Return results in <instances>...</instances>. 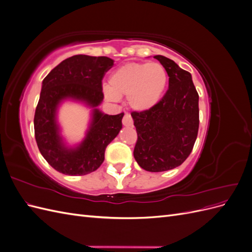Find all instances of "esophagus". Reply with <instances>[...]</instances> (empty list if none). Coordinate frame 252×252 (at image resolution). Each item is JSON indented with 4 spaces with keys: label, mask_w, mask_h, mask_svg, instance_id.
Instances as JSON below:
<instances>
[{
    "label": "esophagus",
    "mask_w": 252,
    "mask_h": 252,
    "mask_svg": "<svg viewBox=\"0 0 252 252\" xmlns=\"http://www.w3.org/2000/svg\"><path fill=\"white\" fill-rule=\"evenodd\" d=\"M133 124V121L131 119V117L129 116V114H125L124 118H123V125L126 127H130Z\"/></svg>",
    "instance_id": "esophagus-1"
}]
</instances>
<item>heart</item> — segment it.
<instances>
[{
    "mask_svg": "<svg viewBox=\"0 0 252 252\" xmlns=\"http://www.w3.org/2000/svg\"><path fill=\"white\" fill-rule=\"evenodd\" d=\"M167 84L168 74L161 63H129L110 74L103 94L109 102H118L120 97L126 96L129 108L145 112L161 101Z\"/></svg>",
    "mask_w": 252,
    "mask_h": 252,
    "instance_id": "obj_1",
    "label": "heart"
}]
</instances>
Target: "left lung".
Instances as JSON below:
<instances>
[{"mask_svg": "<svg viewBox=\"0 0 252 252\" xmlns=\"http://www.w3.org/2000/svg\"><path fill=\"white\" fill-rule=\"evenodd\" d=\"M169 77V88L154 108L133 111L138 133L133 157L141 168L167 171L180 166L191 152L199 131V94L191 74L164 56H155Z\"/></svg>", "mask_w": 252, "mask_h": 252, "instance_id": "1", "label": "left lung"}]
</instances>
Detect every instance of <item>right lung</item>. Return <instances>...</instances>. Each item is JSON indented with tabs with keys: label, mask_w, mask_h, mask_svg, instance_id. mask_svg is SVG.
I'll list each match as a JSON object with an SVG mask.
<instances>
[{
	"label": "right lung",
	"mask_w": 252,
	"mask_h": 252,
	"mask_svg": "<svg viewBox=\"0 0 252 252\" xmlns=\"http://www.w3.org/2000/svg\"><path fill=\"white\" fill-rule=\"evenodd\" d=\"M114 61L107 57L73 56L62 61L42 82L34 113V135L43 158L57 171L85 175L104 162L105 149L122 129L124 113L109 116L98 109L103 102L102 80ZM66 100L85 104L91 120L84 139L68 145L62 134L57 113Z\"/></svg>",
	"instance_id": "obj_1"
}]
</instances>
